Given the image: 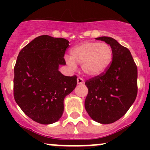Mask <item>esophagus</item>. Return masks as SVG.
Wrapping results in <instances>:
<instances>
[{"label":"esophagus","mask_w":150,"mask_h":150,"mask_svg":"<svg viewBox=\"0 0 150 150\" xmlns=\"http://www.w3.org/2000/svg\"><path fill=\"white\" fill-rule=\"evenodd\" d=\"M77 83H78V84H83L84 83V81L83 78H78V79H77Z\"/></svg>","instance_id":"obj_1"}]
</instances>
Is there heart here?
I'll list each match as a JSON object with an SVG mask.
<instances>
[{"instance_id": "b5f03b06", "label": "heart", "mask_w": 150, "mask_h": 150, "mask_svg": "<svg viewBox=\"0 0 150 150\" xmlns=\"http://www.w3.org/2000/svg\"><path fill=\"white\" fill-rule=\"evenodd\" d=\"M70 57H66L67 65L72 69L76 64L82 65L86 75L95 77L105 72L112 61L113 52L107 43L86 41L76 45L70 50Z\"/></svg>"}]
</instances>
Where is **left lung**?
Returning a JSON list of instances; mask_svg holds the SVG:
<instances>
[{
    "mask_svg": "<svg viewBox=\"0 0 150 150\" xmlns=\"http://www.w3.org/2000/svg\"><path fill=\"white\" fill-rule=\"evenodd\" d=\"M110 45L112 62L105 73L86 82L88 93L86 112L94 121L109 124L117 121L129 110L137 95V67L129 50L110 37L96 38Z\"/></svg>",
    "mask_w": 150,
    "mask_h": 150,
    "instance_id": "8db88e82",
    "label": "left lung"
}]
</instances>
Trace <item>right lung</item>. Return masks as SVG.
I'll use <instances>...</instances> for the list:
<instances>
[{
    "instance_id": "add662e5",
    "label": "right lung",
    "mask_w": 150,
    "mask_h": 150,
    "mask_svg": "<svg viewBox=\"0 0 150 150\" xmlns=\"http://www.w3.org/2000/svg\"><path fill=\"white\" fill-rule=\"evenodd\" d=\"M69 41L41 35L19 52L14 67L13 96L26 115L40 124L54 123L64 112V99L75 89L76 75L64 76L59 70L65 65Z\"/></svg>"
}]
</instances>
